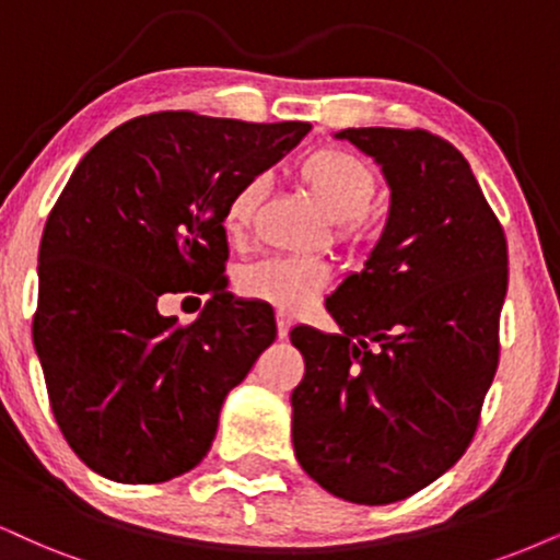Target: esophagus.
<instances>
[{
  "instance_id": "1",
  "label": "esophagus",
  "mask_w": 560,
  "mask_h": 560,
  "mask_svg": "<svg viewBox=\"0 0 560 560\" xmlns=\"http://www.w3.org/2000/svg\"><path fill=\"white\" fill-rule=\"evenodd\" d=\"M275 322H278V337L282 340V337H288V332H291L293 327V314H288L285 308H278V314H275Z\"/></svg>"
}]
</instances>
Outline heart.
<instances>
[{"label": "heart", "instance_id": "1", "mask_svg": "<svg viewBox=\"0 0 560 560\" xmlns=\"http://www.w3.org/2000/svg\"><path fill=\"white\" fill-rule=\"evenodd\" d=\"M295 182L322 207L324 215L337 223V238L361 244L369 236L371 212L378 176L363 158L342 148H316L295 165ZM267 184L261 176L248 178L233 191L223 212V225L231 238H244L265 202ZM332 269L316 259L267 257L246 265L238 272V291L246 299L267 301L280 308H303L327 288Z\"/></svg>", "mask_w": 560, "mask_h": 560}]
</instances>
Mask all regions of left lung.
Listing matches in <instances>:
<instances>
[{
    "label": "left lung",
    "instance_id": "1",
    "mask_svg": "<svg viewBox=\"0 0 560 560\" xmlns=\"http://www.w3.org/2000/svg\"><path fill=\"white\" fill-rule=\"evenodd\" d=\"M337 137L382 165L392 205L365 267L327 299L342 332L291 329L306 361L293 448L329 493L382 506L441 478L478 431L499 369L509 252L452 142L386 127Z\"/></svg>",
    "mask_w": 560,
    "mask_h": 560
}]
</instances>
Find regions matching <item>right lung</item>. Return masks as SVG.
<instances>
[{
  "instance_id": "1",
  "label": "right lung",
  "mask_w": 560,
  "mask_h": 560,
  "mask_svg": "<svg viewBox=\"0 0 560 560\" xmlns=\"http://www.w3.org/2000/svg\"><path fill=\"white\" fill-rule=\"evenodd\" d=\"M308 129L137 116L69 176L40 238L33 345L61 436L90 470L148 486L210 452L225 395L278 335L267 303L228 293L225 205ZM189 290L211 295L195 323L156 312L163 292Z\"/></svg>"
}]
</instances>
